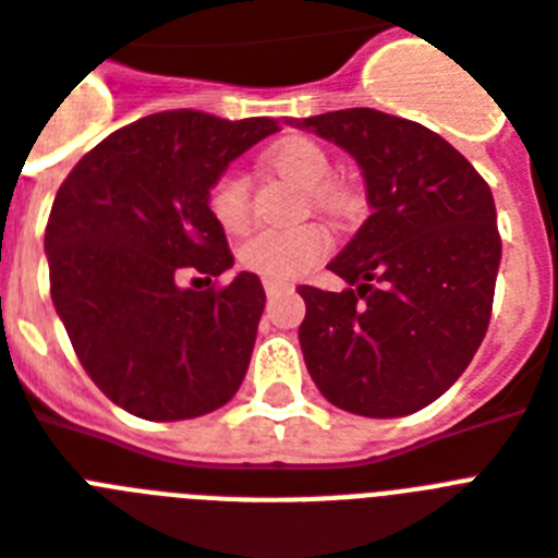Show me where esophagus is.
Instances as JSON below:
<instances>
[{
  "label": "esophagus",
  "instance_id": "1",
  "mask_svg": "<svg viewBox=\"0 0 558 558\" xmlns=\"http://www.w3.org/2000/svg\"><path fill=\"white\" fill-rule=\"evenodd\" d=\"M263 287H266V295H278L280 289H283V283H278V280H266V283H263Z\"/></svg>",
  "mask_w": 558,
  "mask_h": 558
}]
</instances>
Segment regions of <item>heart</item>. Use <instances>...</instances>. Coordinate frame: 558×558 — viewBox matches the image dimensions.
Returning a JSON list of instances; mask_svg holds the SVG:
<instances>
[{
    "mask_svg": "<svg viewBox=\"0 0 558 558\" xmlns=\"http://www.w3.org/2000/svg\"><path fill=\"white\" fill-rule=\"evenodd\" d=\"M269 165L298 185L310 187V202L327 214L350 208V191L330 179L332 161L322 144L292 135L269 150ZM208 210L228 234H240L248 226V179L236 168L222 170L208 191ZM330 252V234L315 222L295 228L257 231L240 245V266L266 280H295L313 269Z\"/></svg>",
    "mask_w": 558,
    "mask_h": 558,
    "instance_id": "b5f03b06",
    "label": "heart"
}]
</instances>
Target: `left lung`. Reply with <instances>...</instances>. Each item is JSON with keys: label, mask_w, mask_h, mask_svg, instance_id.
Masks as SVG:
<instances>
[{"label": "left lung", "mask_w": 558, "mask_h": 558, "mask_svg": "<svg viewBox=\"0 0 558 558\" xmlns=\"http://www.w3.org/2000/svg\"><path fill=\"white\" fill-rule=\"evenodd\" d=\"M287 124L348 150L373 208L330 263L350 287L298 289L306 371L341 411L414 414L458 381L489 327L501 263L493 191L416 121L356 107Z\"/></svg>", "instance_id": "left-lung-1"}]
</instances>
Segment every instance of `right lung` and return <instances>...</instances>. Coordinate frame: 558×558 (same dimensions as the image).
I'll list each match as a JSON object with an SVG mask.
<instances>
[{"mask_svg":"<svg viewBox=\"0 0 558 558\" xmlns=\"http://www.w3.org/2000/svg\"><path fill=\"white\" fill-rule=\"evenodd\" d=\"M271 118L170 109L116 130L65 177L46 226L51 301L83 371L142 420H191L234 397L266 292L240 271L187 289V271L234 266L208 210L214 179L266 135Z\"/></svg>","mask_w":558,"mask_h":558,"instance_id":"add662e5","label":"right lung"}]
</instances>
